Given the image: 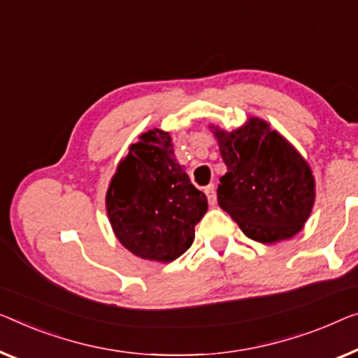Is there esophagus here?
I'll use <instances>...</instances> for the list:
<instances>
[{
  "label": "esophagus",
  "mask_w": 358,
  "mask_h": 358,
  "mask_svg": "<svg viewBox=\"0 0 358 358\" xmlns=\"http://www.w3.org/2000/svg\"><path fill=\"white\" fill-rule=\"evenodd\" d=\"M204 193H206V196H207V201H209V204H210V206L215 204V202H217V193H215V186H213V185L206 186Z\"/></svg>",
  "instance_id": "obj_1"
}]
</instances>
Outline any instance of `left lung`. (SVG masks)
I'll return each mask as SVG.
<instances>
[{"label":"left lung","instance_id":"1","mask_svg":"<svg viewBox=\"0 0 358 358\" xmlns=\"http://www.w3.org/2000/svg\"><path fill=\"white\" fill-rule=\"evenodd\" d=\"M227 173L218 206L248 238L276 243L302 230L315 201L312 170L294 148L260 119L227 133L215 128Z\"/></svg>","mask_w":358,"mask_h":358}]
</instances>
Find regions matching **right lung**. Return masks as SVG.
I'll list each match as a JSON object with an SVG mask.
<instances>
[{
	"instance_id": "right-lung-1",
	"label": "right lung",
	"mask_w": 358,
	"mask_h": 358,
	"mask_svg": "<svg viewBox=\"0 0 358 358\" xmlns=\"http://www.w3.org/2000/svg\"><path fill=\"white\" fill-rule=\"evenodd\" d=\"M110 181L106 206L115 236L138 257L172 262L194 241L207 197L173 156L169 133L149 130Z\"/></svg>"
}]
</instances>
